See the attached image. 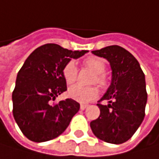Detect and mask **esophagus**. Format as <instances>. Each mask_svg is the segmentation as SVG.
Returning a JSON list of instances; mask_svg holds the SVG:
<instances>
[{
	"mask_svg": "<svg viewBox=\"0 0 159 159\" xmlns=\"http://www.w3.org/2000/svg\"><path fill=\"white\" fill-rule=\"evenodd\" d=\"M87 107H88L87 104H81V105H80V109H81V110H85Z\"/></svg>",
	"mask_w": 159,
	"mask_h": 159,
	"instance_id": "1",
	"label": "esophagus"
}]
</instances>
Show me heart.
I'll list each match as a JSON object with an SVG mask.
<instances>
[{
    "label": "heart",
    "instance_id": "obj_1",
    "mask_svg": "<svg viewBox=\"0 0 159 159\" xmlns=\"http://www.w3.org/2000/svg\"><path fill=\"white\" fill-rule=\"evenodd\" d=\"M83 64L86 68L89 69L95 73L93 82H96L99 86L103 88H106L108 86V78L104 73L107 68L105 61L98 57H89L84 60ZM77 66L73 61H70L64 66L63 76L66 84H73L77 79ZM68 95L77 102L88 103L98 96V89L95 87H84L81 85H74L69 89Z\"/></svg>",
    "mask_w": 159,
    "mask_h": 159
}]
</instances>
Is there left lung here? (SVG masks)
Masks as SVG:
<instances>
[{"instance_id":"8db88e82","label":"left lung","mask_w":159,"mask_h":159,"mask_svg":"<svg viewBox=\"0 0 159 159\" xmlns=\"http://www.w3.org/2000/svg\"><path fill=\"white\" fill-rule=\"evenodd\" d=\"M91 52L107 59L111 68V83L98 101L100 115L90 122L91 131L105 142L124 143L134 135L145 116V75L133 54L119 46ZM103 100H108V105H102Z\"/></svg>"}]
</instances>
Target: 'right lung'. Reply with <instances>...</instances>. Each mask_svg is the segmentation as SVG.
<instances>
[{
  "mask_svg": "<svg viewBox=\"0 0 159 159\" xmlns=\"http://www.w3.org/2000/svg\"><path fill=\"white\" fill-rule=\"evenodd\" d=\"M87 52L47 44L25 61L17 75L12 102L14 119L29 140L45 142L56 138L80 109V104L73 99L53 101L66 90L64 66Z\"/></svg>",
  "mask_w": 159,
  "mask_h": 159,
  "instance_id": "right-lung-1",
  "label": "right lung"
}]
</instances>
